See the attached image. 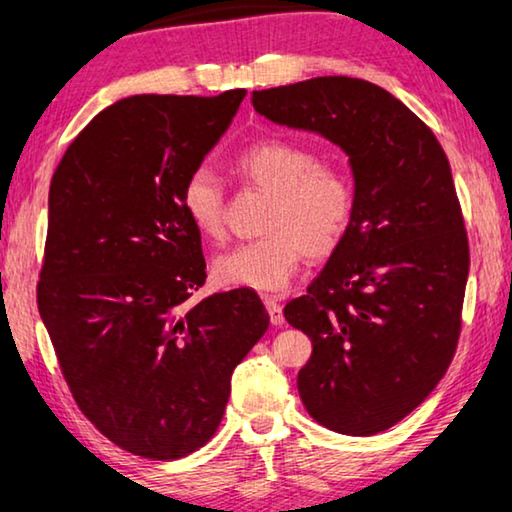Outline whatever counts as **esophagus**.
Wrapping results in <instances>:
<instances>
[{
  "label": "esophagus",
  "instance_id": "obj_1",
  "mask_svg": "<svg viewBox=\"0 0 512 512\" xmlns=\"http://www.w3.org/2000/svg\"><path fill=\"white\" fill-rule=\"evenodd\" d=\"M265 307H268V314H270V321L272 325H284V311H281L279 300L274 298V295H265Z\"/></svg>",
  "mask_w": 512,
  "mask_h": 512
}]
</instances>
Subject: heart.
I'll use <instances>...</instances> for the list:
<instances>
[{
  "label": "heart",
  "mask_w": 512,
  "mask_h": 512,
  "mask_svg": "<svg viewBox=\"0 0 512 512\" xmlns=\"http://www.w3.org/2000/svg\"><path fill=\"white\" fill-rule=\"evenodd\" d=\"M233 166L249 187L270 191L272 201L263 221V238L214 258L212 274L219 284L261 293L279 291L305 256L335 254L358 205L355 182L344 166L318 161L316 150L286 138L251 143ZM182 210L203 238L224 240L226 194L210 168H196L187 177Z\"/></svg>",
  "instance_id": "heart-1"
}]
</instances>
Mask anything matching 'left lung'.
Returning <instances> with one entry per match:
<instances>
[{
    "instance_id": "obj_1",
    "label": "left lung",
    "mask_w": 512,
    "mask_h": 512,
    "mask_svg": "<svg viewBox=\"0 0 512 512\" xmlns=\"http://www.w3.org/2000/svg\"><path fill=\"white\" fill-rule=\"evenodd\" d=\"M251 103L351 161L353 224L284 316L311 339L298 374L309 416L348 436L385 432L443 379L462 330L469 238L446 152L402 101L360 78H311Z\"/></svg>"
}]
</instances>
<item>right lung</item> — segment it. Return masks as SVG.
Instances as JSON below:
<instances>
[{"mask_svg":"<svg viewBox=\"0 0 512 512\" xmlns=\"http://www.w3.org/2000/svg\"><path fill=\"white\" fill-rule=\"evenodd\" d=\"M244 94L117 101L78 133L50 182L39 314L78 409L133 455L203 448L233 369L270 325L251 288L189 302L207 274L182 189Z\"/></svg>","mask_w":512,"mask_h":512,"instance_id":"1","label":"right lung"}]
</instances>
